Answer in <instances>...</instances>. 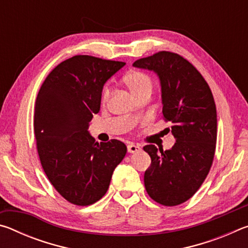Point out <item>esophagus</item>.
<instances>
[{"label": "esophagus", "instance_id": "1", "mask_svg": "<svg viewBox=\"0 0 248 248\" xmlns=\"http://www.w3.org/2000/svg\"><path fill=\"white\" fill-rule=\"evenodd\" d=\"M127 148H128V152H129V153H136V152H139V151H141L140 145L134 144V143L128 144Z\"/></svg>", "mask_w": 248, "mask_h": 248}]
</instances>
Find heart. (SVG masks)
Instances as JSON below:
<instances>
[{
    "instance_id": "b5f03b06",
    "label": "heart",
    "mask_w": 248,
    "mask_h": 248,
    "mask_svg": "<svg viewBox=\"0 0 248 248\" xmlns=\"http://www.w3.org/2000/svg\"><path fill=\"white\" fill-rule=\"evenodd\" d=\"M124 82L130 92L137 98L144 94H151L153 90V81L148 74L141 71H131L124 75ZM110 86L105 85L102 91V103L106 104L110 97Z\"/></svg>"
}]
</instances>
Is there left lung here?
<instances>
[{
    "label": "left lung",
    "mask_w": 248,
    "mask_h": 248,
    "mask_svg": "<svg viewBox=\"0 0 248 248\" xmlns=\"http://www.w3.org/2000/svg\"><path fill=\"white\" fill-rule=\"evenodd\" d=\"M153 71L161 83L163 117L171 123L176 143L170 150L153 144L144 173L146 192L167 207L190 199L212 165L217 143V108L211 90L194 65L177 53L159 51L133 63Z\"/></svg>",
    "instance_id": "1"
}]
</instances>
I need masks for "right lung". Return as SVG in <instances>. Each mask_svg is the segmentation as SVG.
I'll return each mask as SVG.
<instances>
[{
    "label": "right lung",
    "mask_w": 248,
    "mask_h": 248,
    "mask_svg": "<svg viewBox=\"0 0 248 248\" xmlns=\"http://www.w3.org/2000/svg\"><path fill=\"white\" fill-rule=\"evenodd\" d=\"M125 63L74 56L46 78L36 99L33 129L41 166L56 190L77 205L106 194L127 146L119 140L96 142L89 132L104 84Z\"/></svg>",
    "instance_id": "obj_1"
}]
</instances>
